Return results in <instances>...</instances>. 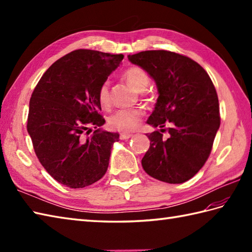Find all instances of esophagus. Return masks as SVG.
<instances>
[{"label": "esophagus", "mask_w": 252, "mask_h": 252, "mask_svg": "<svg viewBox=\"0 0 252 252\" xmlns=\"http://www.w3.org/2000/svg\"><path fill=\"white\" fill-rule=\"evenodd\" d=\"M131 136H132L131 133H120L121 140H127V138H130Z\"/></svg>", "instance_id": "1"}]
</instances>
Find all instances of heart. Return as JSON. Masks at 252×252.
Here are the masks:
<instances>
[{
    "mask_svg": "<svg viewBox=\"0 0 252 252\" xmlns=\"http://www.w3.org/2000/svg\"><path fill=\"white\" fill-rule=\"evenodd\" d=\"M123 79L129 83L137 92H143L147 89L151 82L148 73L143 68L137 66H131L126 68L122 73ZM97 99L103 108H108L111 104L109 94V84L104 82L100 84L97 92ZM145 116V110L142 107H132L117 110L115 114L109 117V126L121 132H131L140 126L141 122Z\"/></svg>",
    "mask_w": 252,
    "mask_h": 252,
    "instance_id": "b5f03b06",
    "label": "heart"
}]
</instances>
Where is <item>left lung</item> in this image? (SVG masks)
<instances>
[{
    "label": "left lung",
    "instance_id": "left-lung-1",
    "mask_svg": "<svg viewBox=\"0 0 252 252\" xmlns=\"http://www.w3.org/2000/svg\"><path fill=\"white\" fill-rule=\"evenodd\" d=\"M127 57L149 73L159 93L147 123L161 130L146 134L151 146L142 159L143 168L165 183H184L206 163L220 127L215 85L199 63L178 53L145 51ZM167 123L171 126L163 129ZM165 130L168 139L163 137Z\"/></svg>",
    "mask_w": 252,
    "mask_h": 252
}]
</instances>
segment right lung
Wrapping results in <instances>:
<instances>
[{"label":"right lung","mask_w":252,"mask_h":252,"mask_svg":"<svg viewBox=\"0 0 252 252\" xmlns=\"http://www.w3.org/2000/svg\"><path fill=\"white\" fill-rule=\"evenodd\" d=\"M122 60V54L72 51L53 63L34 88L27 130L37 159L58 183L82 189L105 175L119 134L98 129L105 119L97 92ZM91 125L96 130L89 137Z\"/></svg>","instance_id":"add662e5"}]
</instances>
